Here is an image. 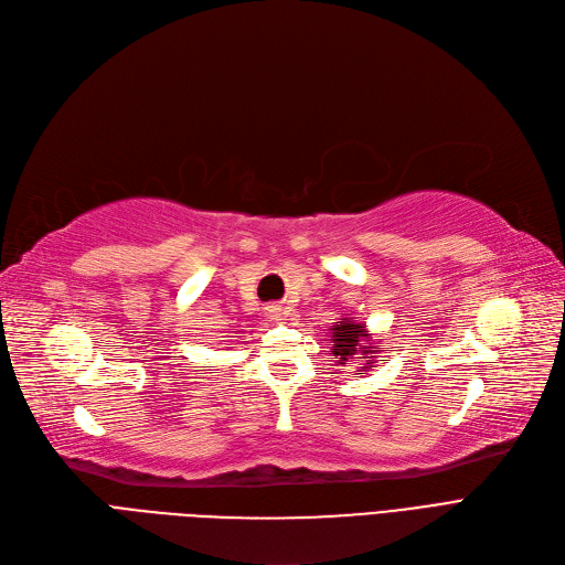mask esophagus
Returning <instances> with one entry per match:
<instances>
[{"label": "esophagus", "mask_w": 565, "mask_h": 565, "mask_svg": "<svg viewBox=\"0 0 565 565\" xmlns=\"http://www.w3.org/2000/svg\"><path fill=\"white\" fill-rule=\"evenodd\" d=\"M267 318L279 320L281 318V307H270V309H267Z\"/></svg>", "instance_id": "obj_1"}]
</instances>
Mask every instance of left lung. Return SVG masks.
<instances>
[{"label":"left lung","instance_id":"left-lung-1","mask_svg":"<svg viewBox=\"0 0 565 565\" xmlns=\"http://www.w3.org/2000/svg\"><path fill=\"white\" fill-rule=\"evenodd\" d=\"M332 343V360L341 366L350 364L358 371H366L375 364L373 354H377L375 345H371V334L366 332L364 322H354L350 318H339L337 324L330 328Z\"/></svg>","mask_w":565,"mask_h":565}]
</instances>
